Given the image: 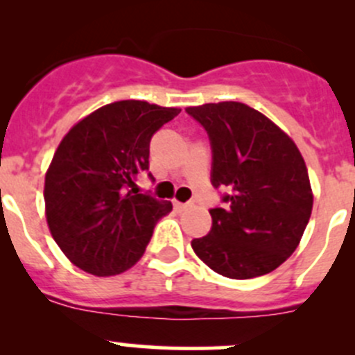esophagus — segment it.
Here are the masks:
<instances>
[{
    "instance_id": "1",
    "label": "esophagus",
    "mask_w": 355,
    "mask_h": 355,
    "mask_svg": "<svg viewBox=\"0 0 355 355\" xmlns=\"http://www.w3.org/2000/svg\"><path fill=\"white\" fill-rule=\"evenodd\" d=\"M173 206H175V209H177L178 211V213H182V211H185V209H187V207L189 206H191V204H187V202H178V200H175V202H173Z\"/></svg>"
}]
</instances>
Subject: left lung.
I'll return each instance as SVG.
<instances>
[{
    "mask_svg": "<svg viewBox=\"0 0 355 355\" xmlns=\"http://www.w3.org/2000/svg\"><path fill=\"white\" fill-rule=\"evenodd\" d=\"M209 137L211 184L227 187L213 227L192 249L234 280L263 277L292 256L313 211L304 157L263 113L235 101L185 110Z\"/></svg>",
    "mask_w": 355,
    "mask_h": 355,
    "instance_id": "obj_1",
    "label": "left lung"
}]
</instances>
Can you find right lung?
Here are the masks:
<instances>
[{"instance_id": "add662e5", "label": "right lung", "mask_w": 355, "mask_h": 355, "mask_svg": "<svg viewBox=\"0 0 355 355\" xmlns=\"http://www.w3.org/2000/svg\"><path fill=\"white\" fill-rule=\"evenodd\" d=\"M178 113L134 99L111 103L60 142L46 173V218L75 266L110 277L141 259L171 202L141 194L135 178L149 170L153 135Z\"/></svg>"}]
</instances>
